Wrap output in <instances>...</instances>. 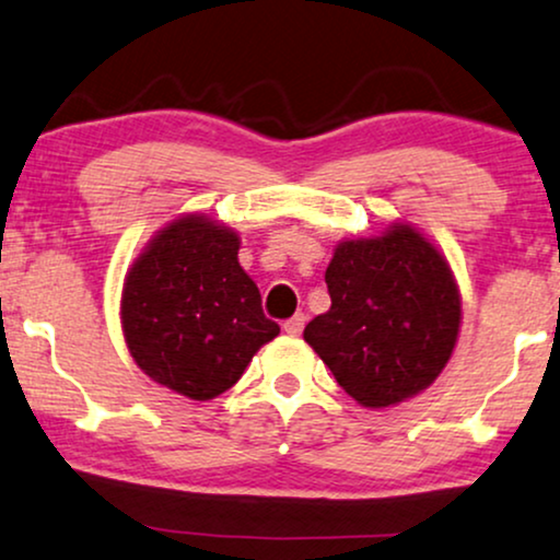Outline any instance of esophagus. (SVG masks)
Returning a JSON list of instances; mask_svg holds the SVG:
<instances>
[{
  "label": "esophagus",
  "mask_w": 560,
  "mask_h": 560,
  "mask_svg": "<svg viewBox=\"0 0 560 560\" xmlns=\"http://www.w3.org/2000/svg\"><path fill=\"white\" fill-rule=\"evenodd\" d=\"M305 323H307V315H305V313L292 315V318H289V320L284 323V331H287L289 336H300L302 328H305Z\"/></svg>",
  "instance_id": "obj_1"
}]
</instances>
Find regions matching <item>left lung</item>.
Listing matches in <instances>:
<instances>
[{"label":"left lung","instance_id":"1","mask_svg":"<svg viewBox=\"0 0 560 560\" xmlns=\"http://www.w3.org/2000/svg\"><path fill=\"white\" fill-rule=\"evenodd\" d=\"M331 310L305 341L362 407H390L428 388L454 352L459 289L446 258L412 226L349 240L326 268Z\"/></svg>","mask_w":560,"mask_h":560}]
</instances>
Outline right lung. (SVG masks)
I'll return each mask as SVG.
<instances>
[{"label": "right lung", "instance_id": "obj_1", "mask_svg": "<svg viewBox=\"0 0 560 560\" xmlns=\"http://www.w3.org/2000/svg\"><path fill=\"white\" fill-rule=\"evenodd\" d=\"M232 229L190 213L161 229L125 279L122 328L148 378L195 401L224 394L279 336L242 271Z\"/></svg>", "mask_w": 560, "mask_h": 560}]
</instances>
